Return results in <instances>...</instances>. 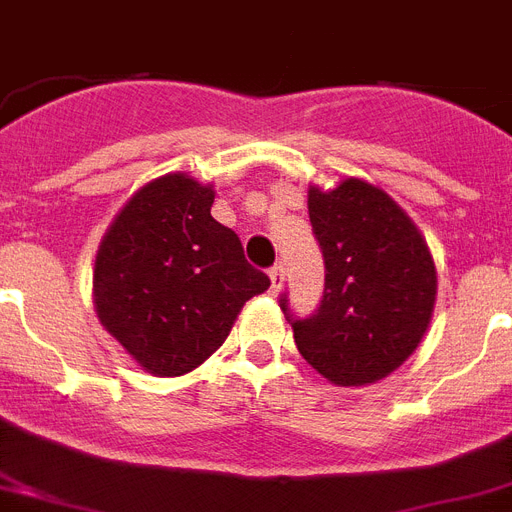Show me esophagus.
I'll return each instance as SVG.
<instances>
[{"label":"esophagus","instance_id":"obj_1","mask_svg":"<svg viewBox=\"0 0 512 512\" xmlns=\"http://www.w3.org/2000/svg\"><path fill=\"white\" fill-rule=\"evenodd\" d=\"M269 280H272V290L277 293V290L282 287V282H285V266H282V261L269 269Z\"/></svg>","mask_w":512,"mask_h":512}]
</instances>
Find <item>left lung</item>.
Segmentation results:
<instances>
[{
	"instance_id": "8db88e82",
	"label": "left lung",
	"mask_w": 512,
	"mask_h": 512,
	"mask_svg": "<svg viewBox=\"0 0 512 512\" xmlns=\"http://www.w3.org/2000/svg\"><path fill=\"white\" fill-rule=\"evenodd\" d=\"M308 217L327 274L311 316H295L280 295L295 345L329 382H377L411 356L429 327L432 253L384 190L353 177L335 190H308Z\"/></svg>"
}]
</instances>
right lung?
I'll return each instance as SVG.
<instances>
[{
	"label": "right lung",
	"mask_w": 512,
	"mask_h": 512,
	"mask_svg": "<svg viewBox=\"0 0 512 512\" xmlns=\"http://www.w3.org/2000/svg\"><path fill=\"white\" fill-rule=\"evenodd\" d=\"M214 190L188 175L143 185L114 217L94 269L96 314L143 369L180 377L230 335L269 277L211 217Z\"/></svg>",
	"instance_id": "right-lung-1"
}]
</instances>
